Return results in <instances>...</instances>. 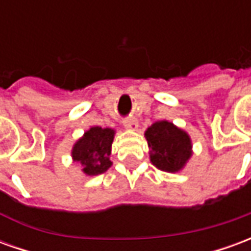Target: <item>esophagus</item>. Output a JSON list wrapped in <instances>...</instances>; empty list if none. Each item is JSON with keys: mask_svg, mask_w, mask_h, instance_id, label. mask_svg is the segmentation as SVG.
I'll return each mask as SVG.
<instances>
[{"mask_svg": "<svg viewBox=\"0 0 251 251\" xmlns=\"http://www.w3.org/2000/svg\"><path fill=\"white\" fill-rule=\"evenodd\" d=\"M124 126H125L126 129H129V130H137V127H138V122L134 118H129V120L124 121Z\"/></svg>", "mask_w": 251, "mask_h": 251, "instance_id": "obj_1", "label": "esophagus"}]
</instances>
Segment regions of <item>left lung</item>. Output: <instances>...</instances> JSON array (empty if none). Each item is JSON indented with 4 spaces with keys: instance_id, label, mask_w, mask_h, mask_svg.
<instances>
[{
    "instance_id": "left-lung-1",
    "label": "left lung",
    "mask_w": 251,
    "mask_h": 251,
    "mask_svg": "<svg viewBox=\"0 0 251 251\" xmlns=\"http://www.w3.org/2000/svg\"><path fill=\"white\" fill-rule=\"evenodd\" d=\"M151 163L160 171L176 174L192 157V140L185 130L169 121H157L145 130Z\"/></svg>"
}]
</instances>
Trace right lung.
<instances>
[{
	"instance_id": "obj_1",
	"label": "right lung",
	"mask_w": 251,
	"mask_h": 251,
	"mask_svg": "<svg viewBox=\"0 0 251 251\" xmlns=\"http://www.w3.org/2000/svg\"><path fill=\"white\" fill-rule=\"evenodd\" d=\"M114 136L115 130L111 127L91 126L74 144L71 157L82 165V172L86 176L103 174L113 165L110 154Z\"/></svg>"
}]
</instances>
